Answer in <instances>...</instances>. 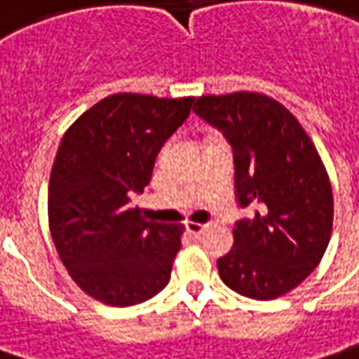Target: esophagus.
<instances>
[{
    "label": "esophagus",
    "instance_id": "1",
    "mask_svg": "<svg viewBox=\"0 0 359 359\" xmlns=\"http://www.w3.org/2000/svg\"><path fill=\"white\" fill-rule=\"evenodd\" d=\"M206 230H208V226H206V224H198V222H187V231H190L192 236H200V233H204Z\"/></svg>",
    "mask_w": 359,
    "mask_h": 359
}]
</instances>
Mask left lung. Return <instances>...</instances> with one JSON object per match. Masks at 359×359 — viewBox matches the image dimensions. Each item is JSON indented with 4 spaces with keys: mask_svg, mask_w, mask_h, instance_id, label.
I'll use <instances>...</instances> for the list:
<instances>
[{
    "mask_svg": "<svg viewBox=\"0 0 359 359\" xmlns=\"http://www.w3.org/2000/svg\"><path fill=\"white\" fill-rule=\"evenodd\" d=\"M194 111L230 141L236 196L253 208L236 222L220 279L250 299L283 297L316 269L330 241L334 198L323 159L299 119L265 94L200 96Z\"/></svg>",
    "mask_w": 359,
    "mask_h": 359,
    "instance_id": "8db88e82",
    "label": "left lung"
}]
</instances>
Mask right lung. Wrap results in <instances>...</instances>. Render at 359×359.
Masks as SVG:
<instances>
[{"label":"right lung","mask_w":359,"mask_h":359,"mask_svg":"<svg viewBox=\"0 0 359 359\" xmlns=\"http://www.w3.org/2000/svg\"><path fill=\"white\" fill-rule=\"evenodd\" d=\"M194 97L114 94L67 129L48 182V228L60 262L82 291L133 306L167 287L182 224H159L131 204L149 184L165 141Z\"/></svg>","instance_id":"obj_1"}]
</instances>
